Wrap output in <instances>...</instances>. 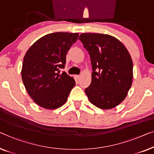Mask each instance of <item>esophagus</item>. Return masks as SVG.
<instances>
[{
  "label": "esophagus",
  "mask_w": 154,
  "mask_h": 154,
  "mask_svg": "<svg viewBox=\"0 0 154 154\" xmlns=\"http://www.w3.org/2000/svg\"><path fill=\"white\" fill-rule=\"evenodd\" d=\"M75 79L78 81V80L80 79V75H75Z\"/></svg>",
  "instance_id": "esophagus-1"
}]
</instances>
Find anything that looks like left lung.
<instances>
[{
    "instance_id": "1",
    "label": "left lung",
    "mask_w": 154,
    "mask_h": 154,
    "mask_svg": "<svg viewBox=\"0 0 154 154\" xmlns=\"http://www.w3.org/2000/svg\"><path fill=\"white\" fill-rule=\"evenodd\" d=\"M79 40L90 55L91 83L85 89L93 105L109 109L122 103L133 78L131 56L115 37L102 33H82Z\"/></svg>"
}]
</instances>
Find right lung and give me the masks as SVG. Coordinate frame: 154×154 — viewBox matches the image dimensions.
<instances>
[{
	"label": "right lung",
	"mask_w": 154,
	"mask_h": 154,
	"mask_svg": "<svg viewBox=\"0 0 154 154\" xmlns=\"http://www.w3.org/2000/svg\"><path fill=\"white\" fill-rule=\"evenodd\" d=\"M78 36L67 32L45 35L26 53L21 78L30 97L41 107L54 109L66 103L75 81L60 68H64L66 54Z\"/></svg>",
	"instance_id": "right-lung-1"
}]
</instances>
